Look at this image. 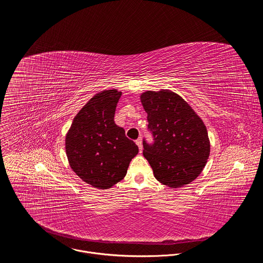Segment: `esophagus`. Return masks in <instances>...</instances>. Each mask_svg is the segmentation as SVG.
<instances>
[{"label":"esophagus","instance_id":"1","mask_svg":"<svg viewBox=\"0 0 263 263\" xmlns=\"http://www.w3.org/2000/svg\"><path fill=\"white\" fill-rule=\"evenodd\" d=\"M135 142H136V144L138 145L139 152H141V151H142V140H141V138H138V139H136V140H135Z\"/></svg>","mask_w":263,"mask_h":263}]
</instances>
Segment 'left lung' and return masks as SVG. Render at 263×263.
I'll use <instances>...</instances> for the list:
<instances>
[{
	"label": "left lung",
	"mask_w": 263,
	"mask_h": 263,
	"mask_svg": "<svg viewBox=\"0 0 263 263\" xmlns=\"http://www.w3.org/2000/svg\"><path fill=\"white\" fill-rule=\"evenodd\" d=\"M140 101L154 143L143 141V156L155 178L171 189L193 182L210 154L206 126L182 97L168 89L147 90Z\"/></svg>",
	"instance_id": "obj_1"
}]
</instances>
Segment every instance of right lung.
Instances as JSON below:
<instances>
[{"label":"right lung","instance_id":"right-lung-1","mask_svg":"<svg viewBox=\"0 0 263 263\" xmlns=\"http://www.w3.org/2000/svg\"><path fill=\"white\" fill-rule=\"evenodd\" d=\"M122 91L106 89L95 95L74 117L65 136L71 170L84 182L108 190L123 180L138 146L115 123Z\"/></svg>","mask_w":263,"mask_h":263}]
</instances>
